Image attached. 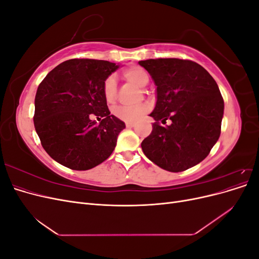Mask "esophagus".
<instances>
[{"label":"esophagus","mask_w":259,"mask_h":259,"mask_svg":"<svg viewBox=\"0 0 259 259\" xmlns=\"http://www.w3.org/2000/svg\"><path fill=\"white\" fill-rule=\"evenodd\" d=\"M135 125V123H133V122H126V127L127 128H131V127H133Z\"/></svg>","instance_id":"34e87169"}]
</instances>
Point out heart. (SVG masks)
I'll return each instance as SVG.
<instances>
[{
    "instance_id": "1",
    "label": "heart",
    "mask_w": 259,
    "mask_h": 259,
    "mask_svg": "<svg viewBox=\"0 0 259 259\" xmlns=\"http://www.w3.org/2000/svg\"><path fill=\"white\" fill-rule=\"evenodd\" d=\"M122 75L125 80L136 84L139 88H144L149 82V75L146 70L138 66H131L122 70ZM103 92L105 99L108 103H113L116 95V81L114 76H108L104 82ZM147 111L146 106L137 107H116L114 109V114L123 121L133 122L138 120Z\"/></svg>"
}]
</instances>
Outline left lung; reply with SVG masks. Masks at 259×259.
Wrapping results in <instances>:
<instances>
[{
    "instance_id": "8db88e82",
    "label": "left lung",
    "mask_w": 259,
    "mask_h": 259,
    "mask_svg": "<svg viewBox=\"0 0 259 259\" xmlns=\"http://www.w3.org/2000/svg\"><path fill=\"white\" fill-rule=\"evenodd\" d=\"M156 86L150 113L152 132L142 143L147 158L178 173L204 160L221 136L224 99L211 75L199 64L178 58L139 61ZM166 119L172 123L161 127Z\"/></svg>"
}]
</instances>
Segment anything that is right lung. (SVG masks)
<instances>
[{
	"instance_id": "1",
	"label": "right lung",
	"mask_w": 259,
	"mask_h": 259,
	"mask_svg": "<svg viewBox=\"0 0 259 259\" xmlns=\"http://www.w3.org/2000/svg\"><path fill=\"white\" fill-rule=\"evenodd\" d=\"M119 68L107 60L70 59L38 85L34 127L44 150L61 165L91 169L113 152L125 123L110 114L103 86ZM95 115L99 124L91 120Z\"/></svg>"
}]
</instances>
